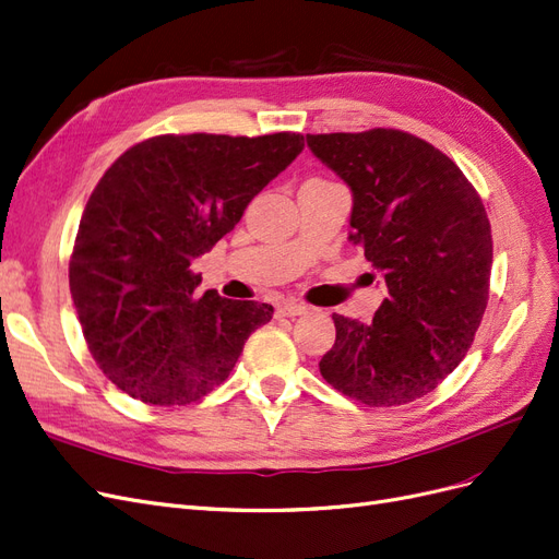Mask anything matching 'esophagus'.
Here are the masks:
<instances>
[{"label": "esophagus", "instance_id": "1", "mask_svg": "<svg viewBox=\"0 0 559 559\" xmlns=\"http://www.w3.org/2000/svg\"><path fill=\"white\" fill-rule=\"evenodd\" d=\"M307 312V307L300 305V302H294V300H286L277 307V314L280 317H300Z\"/></svg>", "mask_w": 559, "mask_h": 559}]
</instances>
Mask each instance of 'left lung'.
Instances as JSON below:
<instances>
[{
	"label": "left lung",
	"mask_w": 559,
	"mask_h": 559,
	"mask_svg": "<svg viewBox=\"0 0 559 559\" xmlns=\"http://www.w3.org/2000/svg\"><path fill=\"white\" fill-rule=\"evenodd\" d=\"M307 145L349 185V240L389 286L372 323L333 314L321 377L370 407L414 402L457 368L484 319L492 265L484 201L444 152L407 131L307 133Z\"/></svg>",
	"instance_id": "left-lung-1"
}]
</instances>
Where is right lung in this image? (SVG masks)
Returning a JSON list of instances; mask_svg holds the SVG:
<instances>
[{
	"label": "right lung",
	"instance_id": "obj_1",
	"mask_svg": "<svg viewBox=\"0 0 559 559\" xmlns=\"http://www.w3.org/2000/svg\"><path fill=\"white\" fill-rule=\"evenodd\" d=\"M302 147L292 131L164 133L104 173L75 236L69 286L87 349L120 391L159 407L201 400L273 319V305L201 294L191 261Z\"/></svg>",
	"mask_w": 559,
	"mask_h": 559
}]
</instances>
